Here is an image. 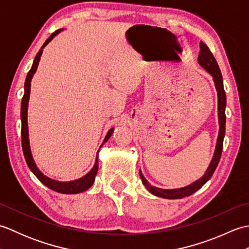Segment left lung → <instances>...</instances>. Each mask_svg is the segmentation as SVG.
<instances>
[{
  "label": "left lung",
  "mask_w": 249,
  "mask_h": 249,
  "mask_svg": "<svg viewBox=\"0 0 249 249\" xmlns=\"http://www.w3.org/2000/svg\"><path fill=\"white\" fill-rule=\"evenodd\" d=\"M198 62L200 65L202 66L206 71H209L211 75L213 76L214 83L216 89H217V96H218V119H219V134L217 138V143H216V149L214 156L212 158L208 170L205 171L204 176L199 178L198 181L194 182L193 184L188 185L186 187L178 188V189H161L152 185L144 178L143 174L140 171V178L141 181L143 183L144 186L149 189V192L153 195L157 196V197L166 198V199H181L186 197V196L193 195L194 193L197 192L203 185L209 181L211 177L213 176L214 171L217 168V165L220 160L221 152H223V143H224V137H225V129H226V93L224 89V82L223 77H221V72L218 67L217 62H216L214 55L212 52L210 51L209 47L206 46L202 41H200V52L198 56Z\"/></svg>",
  "instance_id": "left-lung-1"
}]
</instances>
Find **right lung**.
Segmentation results:
<instances>
[{
  "label": "right lung",
  "instance_id": "1",
  "mask_svg": "<svg viewBox=\"0 0 249 249\" xmlns=\"http://www.w3.org/2000/svg\"><path fill=\"white\" fill-rule=\"evenodd\" d=\"M62 31V29L55 31L54 33H52L49 38L45 41V44L41 47V49L39 50L38 53L36 54L35 60L33 62V65H32L31 70L26 76L25 79V83H24V95L22 97V103H21V141H22V150H23V154H24V158L25 161L28 163L29 168L31 169V171L33 172L36 178L39 179V181L43 183L44 185H46L47 187L54 190V192L61 193V194H79L82 193L84 190L89 189V187L92 186L94 181H95V177H96L97 171H98V157L96 156V160H95V165L93 167V169L89 171L87 176H84L83 178L76 179V181H71V182H59V181H54V179L47 178L46 176H44L41 173L38 168L36 167L35 162L33 160V157H32L31 154V150H30V144H29V130H28V104H29V98H30V89H31V80L33 78V75L35 73L37 66H38V63L40 60L41 53H43V49L45 48V46L49 43V41L53 38L55 35H57ZM113 128H111L106 138L103 142V144L107 141L111 135H112ZM102 144V145H103ZM98 154V152H97Z\"/></svg>",
  "mask_w": 249,
  "mask_h": 249
}]
</instances>
